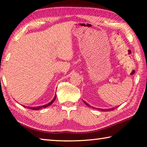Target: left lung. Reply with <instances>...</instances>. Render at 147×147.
Returning a JSON list of instances; mask_svg holds the SVG:
<instances>
[{
	"label": "left lung",
	"instance_id": "1",
	"mask_svg": "<svg viewBox=\"0 0 147 147\" xmlns=\"http://www.w3.org/2000/svg\"><path fill=\"white\" fill-rule=\"evenodd\" d=\"M84 103L87 106H88V107H91L90 105H88V103H86V102H84ZM116 107H114V108H112V109H99V110H100V111H113V110H115V109H116Z\"/></svg>",
	"mask_w": 147,
	"mask_h": 147
}]
</instances>
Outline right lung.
<instances>
[{"label":"right lung","instance_id":"add662e5","mask_svg":"<svg viewBox=\"0 0 147 147\" xmlns=\"http://www.w3.org/2000/svg\"><path fill=\"white\" fill-rule=\"evenodd\" d=\"M55 98H56V95H55V97H54V98H53V99L52 100V101H50V103H48V104H46V105H42V106H38V107H26V106H23V107H27V108H28V109H31V110H36V111H37V110H40V109H42V108H46V107H48V106H50V105H52V103H53V101H55Z\"/></svg>","mask_w":147,"mask_h":147}]
</instances>
